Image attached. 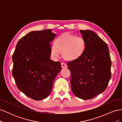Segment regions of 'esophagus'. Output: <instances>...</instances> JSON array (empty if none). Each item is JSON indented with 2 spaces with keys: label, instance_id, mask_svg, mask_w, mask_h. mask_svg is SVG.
I'll return each instance as SVG.
<instances>
[{
  "label": "esophagus",
  "instance_id": "esophagus-1",
  "mask_svg": "<svg viewBox=\"0 0 122 122\" xmlns=\"http://www.w3.org/2000/svg\"><path fill=\"white\" fill-rule=\"evenodd\" d=\"M61 67L62 68H67V65H66V64L64 63V62H61Z\"/></svg>",
  "mask_w": 122,
  "mask_h": 122
}]
</instances>
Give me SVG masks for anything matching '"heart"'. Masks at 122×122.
<instances>
[{
	"instance_id": "heart-1",
	"label": "heart",
	"mask_w": 122,
	"mask_h": 122,
	"mask_svg": "<svg viewBox=\"0 0 122 122\" xmlns=\"http://www.w3.org/2000/svg\"><path fill=\"white\" fill-rule=\"evenodd\" d=\"M85 48L86 42L83 38L66 33L55 40L54 45L50 47V51L54 57H59L60 52H62L65 60L73 61L81 56Z\"/></svg>"
}]
</instances>
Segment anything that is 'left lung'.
I'll list each match as a JSON object with an SVG mask.
<instances>
[{
    "instance_id": "1",
    "label": "left lung",
    "mask_w": 122,
    "mask_h": 122,
    "mask_svg": "<svg viewBox=\"0 0 122 122\" xmlns=\"http://www.w3.org/2000/svg\"><path fill=\"white\" fill-rule=\"evenodd\" d=\"M86 42L83 54L69 61L71 89L76 96L88 100L104 92L111 78V60L106 43L93 31L80 30Z\"/></svg>"
}]
</instances>
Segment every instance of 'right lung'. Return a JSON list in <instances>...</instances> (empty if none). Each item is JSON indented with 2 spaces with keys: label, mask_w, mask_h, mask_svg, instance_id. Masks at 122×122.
I'll return each instance as SVG.
<instances>
[{
  "label": "right lung",
  "mask_w": 122,
  "mask_h": 122,
  "mask_svg": "<svg viewBox=\"0 0 122 122\" xmlns=\"http://www.w3.org/2000/svg\"><path fill=\"white\" fill-rule=\"evenodd\" d=\"M55 36L51 29L31 31L18 41L13 54L12 75L17 87L35 100L48 96L61 69L60 61L50 58V42Z\"/></svg>",
  "instance_id": "right-lung-1"
}]
</instances>
